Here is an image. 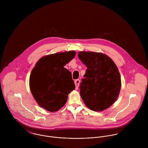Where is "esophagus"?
I'll return each instance as SVG.
<instances>
[{"label": "esophagus", "instance_id": "34e87169", "mask_svg": "<svg viewBox=\"0 0 148 148\" xmlns=\"http://www.w3.org/2000/svg\"><path fill=\"white\" fill-rule=\"evenodd\" d=\"M80 80L79 79H77V80H76L75 81V85H76V89H78V86H79V85L80 84Z\"/></svg>", "mask_w": 148, "mask_h": 148}]
</instances>
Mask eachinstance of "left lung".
Segmentation results:
<instances>
[{"mask_svg":"<svg viewBox=\"0 0 148 148\" xmlns=\"http://www.w3.org/2000/svg\"><path fill=\"white\" fill-rule=\"evenodd\" d=\"M78 57L87 67L80 85V96L90 110L103 111L119 96L121 82L118 68L102 53L83 51L78 53Z\"/></svg>","mask_w":148,"mask_h":148,"instance_id":"left-lung-1","label":"left lung"}]
</instances>
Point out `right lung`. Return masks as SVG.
I'll return each mask as SVG.
<instances>
[{"instance_id": "add662e5", "label": "right lung", "mask_w": 148, "mask_h": 148, "mask_svg": "<svg viewBox=\"0 0 148 148\" xmlns=\"http://www.w3.org/2000/svg\"><path fill=\"white\" fill-rule=\"evenodd\" d=\"M75 55L73 51L58 52L43 56L36 63L30 75L29 87L40 107L56 112L65 105L75 85L71 72L64 66Z\"/></svg>"}]
</instances>
